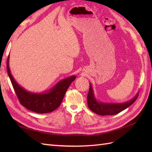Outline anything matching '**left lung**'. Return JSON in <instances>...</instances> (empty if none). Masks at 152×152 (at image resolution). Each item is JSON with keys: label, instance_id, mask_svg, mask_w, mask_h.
I'll use <instances>...</instances> for the list:
<instances>
[{"label": "left lung", "instance_id": "1", "mask_svg": "<svg viewBox=\"0 0 152 152\" xmlns=\"http://www.w3.org/2000/svg\"><path fill=\"white\" fill-rule=\"evenodd\" d=\"M138 93L130 101L123 103H105L98 101L96 99L93 87L89 83V90L88 95V105L89 108L95 114L101 115H115L130 106L136 101Z\"/></svg>", "mask_w": 152, "mask_h": 152}]
</instances>
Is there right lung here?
I'll return each instance as SVG.
<instances>
[{
  "mask_svg": "<svg viewBox=\"0 0 152 152\" xmlns=\"http://www.w3.org/2000/svg\"><path fill=\"white\" fill-rule=\"evenodd\" d=\"M9 59L10 56L6 63L7 72L19 102L25 108L38 114L51 112L59 107L66 90L76 78V76H71L61 80L45 93H32L19 86L13 78L9 66Z\"/></svg>",
  "mask_w": 152,
  "mask_h": 152,
  "instance_id": "1",
  "label": "right lung"
}]
</instances>
